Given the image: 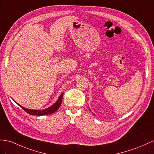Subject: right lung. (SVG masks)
Wrapping results in <instances>:
<instances>
[{
	"label": "right lung",
	"mask_w": 154,
	"mask_h": 154,
	"mask_svg": "<svg viewBox=\"0 0 154 154\" xmlns=\"http://www.w3.org/2000/svg\"><path fill=\"white\" fill-rule=\"evenodd\" d=\"M63 94H60V96H59L58 100L55 102V103L51 105V107L43 109V110H36V109H26L23 106L20 105L18 104V105L20 106V107L24 110L25 111H26L27 113L29 114V115H36V116H43V115H50V114H52L55 111H57L58 109V108L60 107L61 103H62V97H63Z\"/></svg>",
	"instance_id": "1"
}]
</instances>
